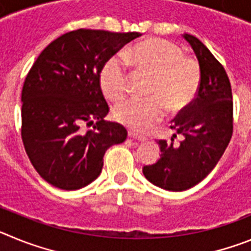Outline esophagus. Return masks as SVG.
Listing matches in <instances>:
<instances>
[{
    "instance_id": "1",
    "label": "esophagus",
    "mask_w": 251,
    "mask_h": 251,
    "mask_svg": "<svg viewBox=\"0 0 251 251\" xmlns=\"http://www.w3.org/2000/svg\"><path fill=\"white\" fill-rule=\"evenodd\" d=\"M128 136H129L130 138L137 139V141H146V139H147L145 136H142L139 133H136L134 130H129V132H128Z\"/></svg>"
}]
</instances>
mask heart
I'll return each instance as SVG.
<instances>
[{"label":"heart","instance_id":"obj_1","mask_svg":"<svg viewBox=\"0 0 251 251\" xmlns=\"http://www.w3.org/2000/svg\"><path fill=\"white\" fill-rule=\"evenodd\" d=\"M134 65L153 80L152 97L132 98L114 108V117L122 124L137 130H146L163 119L167 105L172 110L182 109L191 103L200 85V69L192 59L183 56V50L167 40L141 41L126 54ZM101 92L110 100H121L128 92V73L122 56H113L99 74Z\"/></svg>","mask_w":251,"mask_h":251}]
</instances>
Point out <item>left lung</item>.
Wrapping results in <instances>:
<instances>
[{
    "label": "left lung",
    "instance_id": "8db88e82",
    "mask_svg": "<svg viewBox=\"0 0 251 251\" xmlns=\"http://www.w3.org/2000/svg\"><path fill=\"white\" fill-rule=\"evenodd\" d=\"M200 66V85L194 101L172 121L171 129L182 134L179 145L158 141L161 157L143 167L154 186L185 191L201 182L215 168L232 136V94L225 69L197 37L183 34Z\"/></svg>",
    "mask_w": 251,
    "mask_h": 251
}]
</instances>
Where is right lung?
Listing matches in <instances>:
<instances>
[{
  "label": "right lung",
  "mask_w": 251,
  "mask_h": 251,
  "mask_svg": "<svg viewBox=\"0 0 251 251\" xmlns=\"http://www.w3.org/2000/svg\"><path fill=\"white\" fill-rule=\"evenodd\" d=\"M138 32L79 28L54 40L30 69L21 94L22 142L35 170L50 185L79 190L98 178L105 151L127 138L109 112L99 74ZM94 120L97 122L95 124ZM94 123L83 133L80 124Z\"/></svg>",
  "instance_id": "add662e5"
}]
</instances>
